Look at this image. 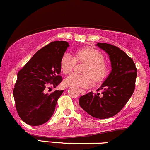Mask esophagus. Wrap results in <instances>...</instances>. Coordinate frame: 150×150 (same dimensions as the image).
<instances>
[{"instance_id": "obj_1", "label": "esophagus", "mask_w": 150, "mask_h": 150, "mask_svg": "<svg viewBox=\"0 0 150 150\" xmlns=\"http://www.w3.org/2000/svg\"><path fill=\"white\" fill-rule=\"evenodd\" d=\"M80 94H82V95H84V94H86V91L84 90V89H80Z\"/></svg>"}]
</instances>
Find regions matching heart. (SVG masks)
<instances>
[{
    "instance_id": "b5f03b06",
    "label": "heart",
    "mask_w": 150,
    "mask_h": 150,
    "mask_svg": "<svg viewBox=\"0 0 150 150\" xmlns=\"http://www.w3.org/2000/svg\"><path fill=\"white\" fill-rule=\"evenodd\" d=\"M77 62L87 63L83 70L85 75L72 73L65 78V84L68 86L88 87L92 84V78L99 82L108 74V66L104 62V56L101 51L93 48L86 47L77 50L75 57L65 53L61 60V69L64 74H69Z\"/></svg>"
}]
</instances>
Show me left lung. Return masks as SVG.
I'll use <instances>...</instances> for the list:
<instances>
[{
	"label": "left lung",
	"mask_w": 150,
	"mask_h": 150,
	"mask_svg": "<svg viewBox=\"0 0 150 150\" xmlns=\"http://www.w3.org/2000/svg\"><path fill=\"white\" fill-rule=\"evenodd\" d=\"M97 46L108 54L112 70L97 94L90 92L82 96L79 104L90 116L103 119L117 114L131 97L137 68L132 58L117 46L106 43H97Z\"/></svg>",
	"instance_id": "1"
}]
</instances>
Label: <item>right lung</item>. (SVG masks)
I'll list each match as a JSON object with an SVG mask.
<instances>
[{"label": "right lung", "instance_id": "add662e5", "mask_svg": "<svg viewBox=\"0 0 150 150\" xmlns=\"http://www.w3.org/2000/svg\"><path fill=\"white\" fill-rule=\"evenodd\" d=\"M68 46L65 41L51 42L39 50L18 72L13 96L19 116L27 124L42 125L53 116L63 90L47 94L45 89L55 88L63 80L60 64Z\"/></svg>", "mask_w": 150, "mask_h": 150}]
</instances>
